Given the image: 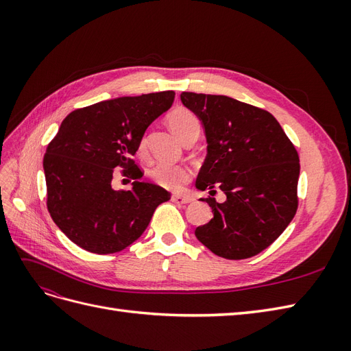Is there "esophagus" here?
<instances>
[{
	"mask_svg": "<svg viewBox=\"0 0 351 351\" xmlns=\"http://www.w3.org/2000/svg\"><path fill=\"white\" fill-rule=\"evenodd\" d=\"M171 200L174 202V204H177V205H186V204H190V202H192V197L182 196V195H174L171 197Z\"/></svg>",
	"mask_w": 351,
	"mask_h": 351,
	"instance_id": "1",
	"label": "esophagus"
}]
</instances>
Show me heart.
I'll return each instance as SVG.
<instances>
[{
  "label": "heart",
  "instance_id": "b5f03b06",
  "mask_svg": "<svg viewBox=\"0 0 351 351\" xmlns=\"http://www.w3.org/2000/svg\"><path fill=\"white\" fill-rule=\"evenodd\" d=\"M167 123L169 129L174 132V134L180 141H184L186 137L200 133L202 124L197 119V115L186 108H176L167 117ZM146 151V139L142 137L139 143V152L145 154ZM147 176L152 182L158 186H161L168 190H180L189 180L190 171L184 165H176V164H167V162H158L149 168Z\"/></svg>",
  "mask_w": 351,
  "mask_h": 351
}]
</instances>
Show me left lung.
I'll return each mask as SVG.
<instances>
[{"label": "left lung", "mask_w": 351, "mask_h": 351, "mask_svg": "<svg viewBox=\"0 0 351 351\" xmlns=\"http://www.w3.org/2000/svg\"><path fill=\"white\" fill-rule=\"evenodd\" d=\"M186 108L205 129L208 154L196 187L212 208L197 240L226 259H247L277 240L295 215L299 155L275 117L224 95L183 92ZM215 188L227 196L219 204Z\"/></svg>", "instance_id": "obj_1"}]
</instances>
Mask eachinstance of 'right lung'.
Masks as SVG:
<instances>
[{"label":"right lung","instance_id":"obj_1","mask_svg":"<svg viewBox=\"0 0 351 351\" xmlns=\"http://www.w3.org/2000/svg\"><path fill=\"white\" fill-rule=\"evenodd\" d=\"M174 97L173 90L121 97L74 110L62 120L44 156L47 206L79 247L98 254L121 252L171 197L161 186L141 182L143 173L132 155ZM114 167H124L135 180L130 191L112 189Z\"/></svg>","mask_w":351,"mask_h":351}]
</instances>
